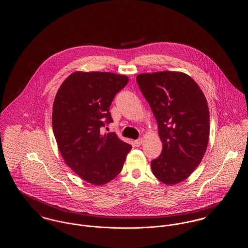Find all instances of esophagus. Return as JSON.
<instances>
[{"label": "esophagus", "instance_id": "34e87169", "mask_svg": "<svg viewBox=\"0 0 248 248\" xmlns=\"http://www.w3.org/2000/svg\"><path fill=\"white\" fill-rule=\"evenodd\" d=\"M142 143H143V139H139V140H136L134 141L135 146H137V147H140Z\"/></svg>", "mask_w": 248, "mask_h": 248}]
</instances>
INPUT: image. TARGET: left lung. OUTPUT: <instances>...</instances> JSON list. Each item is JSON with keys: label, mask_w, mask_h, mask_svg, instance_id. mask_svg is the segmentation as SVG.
<instances>
[{"label": "left lung", "mask_w": 248, "mask_h": 248, "mask_svg": "<svg viewBox=\"0 0 248 248\" xmlns=\"http://www.w3.org/2000/svg\"><path fill=\"white\" fill-rule=\"evenodd\" d=\"M150 104L163 143L152 161L154 176L167 185L185 180L200 165L209 139V109L205 96L189 75L161 71L137 77Z\"/></svg>", "instance_id": "obj_1"}]
</instances>
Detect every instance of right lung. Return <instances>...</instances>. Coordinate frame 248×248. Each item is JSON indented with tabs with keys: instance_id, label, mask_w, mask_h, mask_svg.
<instances>
[{
	"instance_id": "1",
	"label": "right lung",
	"mask_w": 248,
	"mask_h": 248,
	"mask_svg": "<svg viewBox=\"0 0 248 248\" xmlns=\"http://www.w3.org/2000/svg\"><path fill=\"white\" fill-rule=\"evenodd\" d=\"M127 83L124 75L76 71L56 94L52 124L59 152L66 164L91 184L102 185L117 177L132 149L115 133H100L113 122L109 107Z\"/></svg>"
}]
</instances>
